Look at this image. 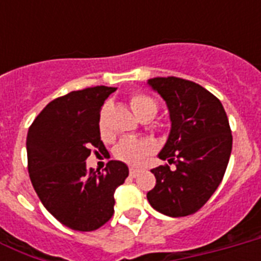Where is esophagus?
Masks as SVG:
<instances>
[{"instance_id":"esophagus-1","label":"esophagus","mask_w":261,"mask_h":261,"mask_svg":"<svg viewBox=\"0 0 261 261\" xmlns=\"http://www.w3.org/2000/svg\"><path fill=\"white\" fill-rule=\"evenodd\" d=\"M139 173V169L137 168H130V176L131 177H135V176H138Z\"/></svg>"}]
</instances>
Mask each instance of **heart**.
Here are the masks:
<instances>
[{
  "label": "heart",
  "instance_id": "1",
  "mask_svg": "<svg viewBox=\"0 0 261 261\" xmlns=\"http://www.w3.org/2000/svg\"><path fill=\"white\" fill-rule=\"evenodd\" d=\"M130 104L133 111L139 119L154 118L157 114V104L151 97L143 93H135L130 97ZM98 130L102 139L110 138V130L106 123V108L102 110L100 122H98ZM154 151V145L149 139H137V138H123L120 142L115 146L114 154L119 161L128 164V165H139L147 155Z\"/></svg>",
  "mask_w": 261,
  "mask_h": 261
}]
</instances>
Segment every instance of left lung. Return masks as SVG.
I'll return each mask as SVG.
<instances>
[{
  "label": "left lung",
  "mask_w": 261,
  "mask_h": 261,
  "mask_svg": "<svg viewBox=\"0 0 261 261\" xmlns=\"http://www.w3.org/2000/svg\"><path fill=\"white\" fill-rule=\"evenodd\" d=\"M149 85L167 101L172 128L159 154L168 164L151 169L155 186L147 192L150 206L168 217L200 210L223 178L233 137L226 112L214 94L190 80L155 77Z\"/></svg>",
  "instance_id": "1"
}]
</instances>
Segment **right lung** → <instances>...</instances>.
Wrapping results in <instances>:
<instances>
[{
	"label": "right lung",
	"instance_id": "1",
	"mask_svg": "<svg viewBox=\"0 0 261 261\" xmlns=\"http://www.w3.org/2000/svg\"><path fill=\"white\" fill-rule=\"evenodd\" d=\"M115 88L93 87L48 102L27 135L28 172L40 202L65 226L93 231L114 215V192L128 176L120 161L102 172L88 169L90 150H106L100 139V111Z\"/></svg>",
	"mask_w": 261,
	"mask_h": 261
}]
</instances>
